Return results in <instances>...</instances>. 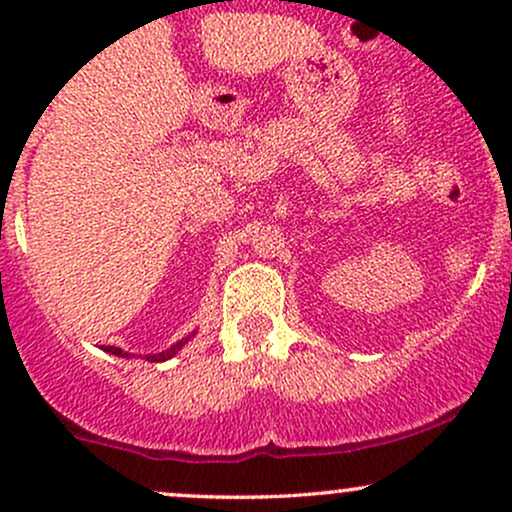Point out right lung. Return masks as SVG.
<instances>
[{
    "label": "right lung",
    "instance_id": "right-lung-1",
    "mask_svg": "<svg viewBox=\"0 0 512 512\" xmlns=\"http://www.w3.org/2000/svg\"><path fill=\"white\" fill-rule=\"evenodd\" d=\"M195 334H197V332L187 334V337H182L180 342H175L173 346H170V349L161 351V354H146V361H151V363H163V361H168V358H173L175 354H178V351L182 349V346H185L187 342H190V339L195 337ZM103 351H108V354H113V356H122V358H132V356H134V354H129V351L117 349V346H103Z\"/></svg>",
    "mask_w": 512,
    "mask_h": 512
}]
</instances>
